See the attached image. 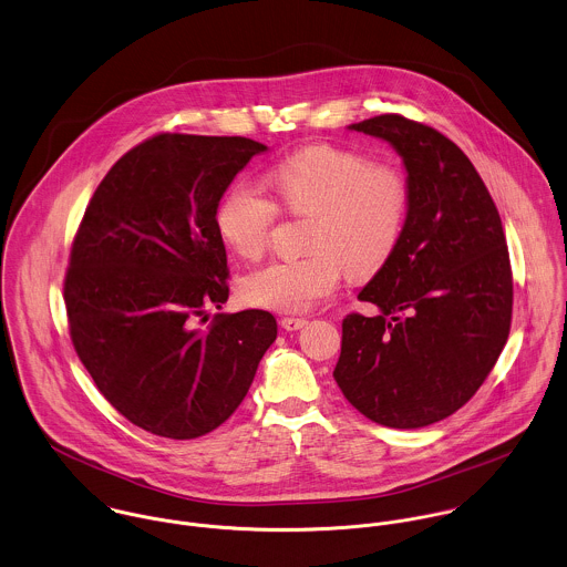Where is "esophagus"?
<instances>
[{
    "label": "esophagus",
    "mask_w": 567,
    "mask_h": 567,
    "mask_svg": "<svg viewBox=\"0 0 567 567\" xmlns=\"http://www.w3.org/2000/svg\"><path fill=\"white\" fill-rule=\"evenodd\" d=\"M280 324L285 331H300L307 327V320L305 318H282Z\"/></svg>",
    "instance_id": "1"
}]
</instances>
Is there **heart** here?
<instances>
[{
	"label": "heart",
	"instance_id": "1",
	"mask_svg": "<svg viewBox=\"0 0 567 567\" xmlns=\"http://www.w3.org/2000/svg\"><path fill=\"white\" fill-rule=\"evenodd\" d=\"M278 204L298 217L313 215L309 256L278 258L240 280L245 302L278 313H302L352 278L381 271L403 238L412 206V186L403 166L374 162L368 153L309 144L269 173ZM278 204L258 188L238 182L217 206V229L243 258H260L278 221Z\"/></svg>",
	"mask_w": 567,
	"mask_h": 567
}]
</instances>
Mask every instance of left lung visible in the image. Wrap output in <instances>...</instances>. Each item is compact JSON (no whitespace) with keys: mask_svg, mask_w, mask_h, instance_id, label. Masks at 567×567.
<instances>
[{"mask_svg":"<svg viewBox=\"0 0 567 567\" xmlns=\"http://www.w3.org/2000/svg\"><path fill=\"white\" fill-rule=\"evenodd\" d=\"M350 128L399 151L412 206L399 249L359 293L381 316L343 318L333 377L365 419L416 430L460 410L508 340V245L482 177L441 131L399 114Z\"/></svg>","mask_w":567,"mask_h":567,"instance_id":"1","label":"left lung"}]
</instances>
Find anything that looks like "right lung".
Segmentation results:
<instances>
[{"label": "right lung", "instance_id": "right-lung-1", "mask_svg": "<svg viewBox=\"0 0 567 567\" xmlns=\"http://www.w3.org/2000/svg\"><path fill=\"white\" fill-rule=\"evenodd\" d=\"M265 151L240 135L157 133L110 168L74 234L63 282L74 350L115 410L155 436L226 423L276 340L269 311L208 316L229 296L217 206Z\"/></svg>", "mask_w": 567, "mask_h": 567}]
</instances>
